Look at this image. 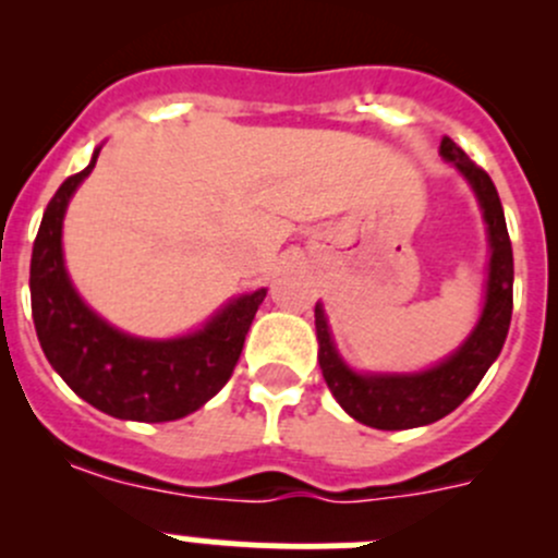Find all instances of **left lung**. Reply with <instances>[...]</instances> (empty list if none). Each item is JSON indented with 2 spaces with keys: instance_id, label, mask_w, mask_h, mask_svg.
Masks as SVG:
<instances>
[{
  "instance_id": "8db88e82",
  "label": "left lung",
  "mask_w": 558,
  "mask_h": 558,
  "mask_svg": "<svg viewBox=\"0 0 558 558\" xmlns=\"http://www.w3.org/2000/svg\"><path fill=\"white\" fill-rule=\"evenodd\" d=\"M440 156L472 189L488 234L486 296L466 340L435 367L418 369V373H359L337 351L324 305L320 302L315 305L318 364L326 386L351 418L373 429H415V426L435 424L453 413L475 391L488 367L497 362L510 329L513 247H510L502 202L492 178L475 161H470V156L451 137H442Z\"/></svg>"
}]
</instances>
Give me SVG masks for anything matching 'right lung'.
<instances>
[{
    "label": "right lung",
    "mask_w": 558,
    "mask_h": 558,
    "mask_svg": "<svg viewBox=\"0 0 558 558\" xmlns=\"http://www.w3.org/2000/svg\"><path fill=\"white\" fill-rule=\"evenodd\" d=\"M99 150L86 170L59 185L32 247L29 289L39 345L64 384L112 418L178 421L199 410L232 378L267 289L234 296L199 329L167 340L134 337L107 324L72 286L61 245L66 205L92 174Z\"/></svg>",
    "instance_id": "add662e5"
}]
</instances>
